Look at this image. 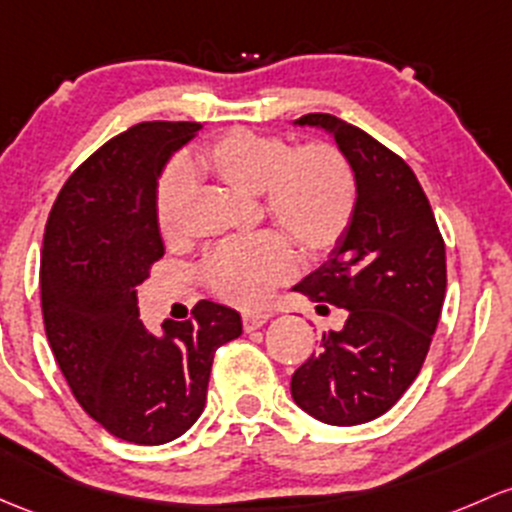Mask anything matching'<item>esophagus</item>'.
I'll return each mask as SVG.
<instances>
[{
  "label": "esophagus",
  "instance_id": "esophagus-1",
  "mask_svg": "<svg viewBox=\"0 0 512 512\" xmlns=\"http://www.w3.org/2000/svg\"><path fill=\"white\" fill-rule=\"evenodd\" d=\"M267 319H270V314H245L242 316V328L245 331H255V328L265 326Z\"/></svg>",
  "mask_w": 512,
  "mask_h": 512
}]
</instances>
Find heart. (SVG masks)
I'll return each mask as SVG.
<instances>
[{
	"instance_id": "1",
	"label": "heart",
	"mask_w": 512,
	"mask_h": 512,
	"mask_svg": "<svg viewBox=\"0 0 512 512\" xmlns=\"http://www.w3.org/2000/svg\"><path fill=\"white\" fill-rule=\"evenodd\" d=\"M188 169L240 193H257L262 213L306 257H324L351 228L358 184L351 161L331 142L289 149L279 134L233 127L203 144ZM188 196L191 176L181 164H171L154 193V215L164 238L181 233ZM281 236L267 230L220 242L203 260V282L233 306L265 304L272 289L294 272V255Z\"/></svg>"
}]
</instances>
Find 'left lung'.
<instances>
[{"label":"left lung","mask_w":512,"mask_h":512,"mask_svg":"<svg viewBox=\"0 0 512 512\" xmlns=\"http://www.w3.org/2000/svg\"><path fill=\"white\" fill-rule=\"evenodd\" d=\"M324 127L353 166L358 201L331 257L297 284L316 309H346L292 375L294 402L319 422L353 427L380 417L422 370L446 294V252L427 193L405 159L326 112L299 117Z\"/></svg>","instance_id":"obj_1"}]
</instances>
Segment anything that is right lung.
Returning a JSON list of instances; mask_svg holds the SVG:
<instances>
[{
  "instance_id": "right-lung-1",
  "label": "right lung",
  "mask_w": 512,
  "mask_h": 512,
  "mask_svg": "<svg viewBox=\"0 0 512 512\" xmlns=\"http://www.w3.org/2000/svg\"><path fill=\"white\" fill-rule=\"evenodd\" d=\"M198 122H139L105 142L66 181L48 213L41 309L75 400L132 444L181 437L206 407L213 355L242 333L238 311L201 299L191 321H139L137 287L164 257L154 193L171 152Z\"/></svg>"
}]
</instances>
